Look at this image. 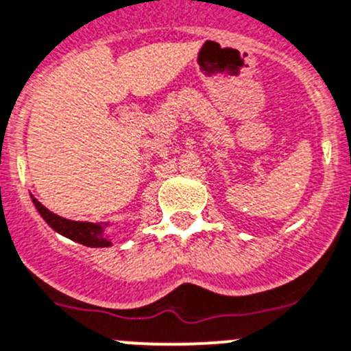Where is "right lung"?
<instances>
[{"label":"right lung","mask_w":351,"mask_h":351,"mask_svg":"<svg viewBox=\"0 0 351 351\" xmlns=\"http://www.w3.org/2000/svg\"><path fill=\"white\" fill-rule=\"evenodd\" d=\"M32 202L36 206V209L39 210L40 216H43V219L54 231L63 234V237L70 238V240L77 241V243L85 245V247H110L111 245V241L104 237V226H108V224L66 219V217H61L58 214L51 213L49 209H46L36 197H32Z\"/></svg>","instance_id":"1"}]
</instances>
